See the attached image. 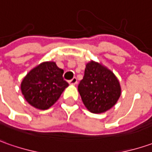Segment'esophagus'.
Wrapping results in <instances>:
<instances>
[{"label": "esophagus", "mask_w": 152, "mask_h": 152, "mask_svg": "<svg viewBox=\"0 0 152 152\" xmlns=\"http://www.w3.org/2000/svg\"><path fill=\"white\" fill-rule=\"evenodd\" d=\"M69 83L71 84V85H76V83H77V79H76V77H74V78H72L71 80L69 81Z\"/></svg>", "instance_id": "34e87169"}]
</instances>
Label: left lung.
<instances>
[{"mask_svg": "<svg viewBox=\"0 0 152 152\" xmlns=\"http://www.w3.org/2000/svg\"><path fill=\"white\" fill-rule=\"evenodd\" d=\"M78 92L86 107L93 113L106 112L117 102L121 88L112 71L98 63L86 64Z\"/></svg>", "mask_w": 152, "mask_h": 152, "instance_id": "8db88e82", "label": "left lung"}]
</instances>
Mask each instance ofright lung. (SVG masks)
<instances>
[{
    "label": "right lung",
    "mask_w": 152,
    "mask_h": 152,
    "mask_svg": "<svg viewBox=\"0 0 152 152\" xmlns=\"http://www.w3.org/2000/svg\"><path fill=\"white\" fill-rule=\"evenodd\" d=\"M64 71L55 62H44L24 77L21 90L26 101L38 109L51 107L69 86L63 78Z\"/></svg>",
    "instance_id": "right-lung-1"
}]
</instances>
